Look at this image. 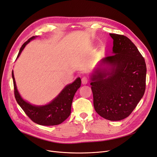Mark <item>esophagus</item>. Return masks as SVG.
<instances>
[{"label":"esophagus","mask_w":157,"mask_h":157,"mask_svg":"<svg viewBox=\"0 0 157 157\" xmlns=\"http://www.w3.org/2000/svg\"><path fill=\"white\" fill-rule=\"evenodd\" d=\"M89 82V78L88 77H86V76H84L82 78V84H87Z\"/></svg>","instance_id":"esophagus-1"}]
</instances>
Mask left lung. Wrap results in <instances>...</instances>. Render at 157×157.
<instances>
[{
	"label": "left lung",
	"mask_w": 157,
	"mask_h": 157,
	"mask_svg": "<svg viewBox=\"0 0 157 157\" xmlns=\"http://www.w3.org/2000/svg\"><path fill=\"white\" fill-rule=\"evenodd\" d=\"M109 35L114 54L103 58L100 65L112 66L111 72L97 68L90 85L96 113L107 120L117 121L129 116L143 97L147 68L144 58L128 37Z\"/></svg>",
	"instance_id": "obj_1"
}]
</instances>
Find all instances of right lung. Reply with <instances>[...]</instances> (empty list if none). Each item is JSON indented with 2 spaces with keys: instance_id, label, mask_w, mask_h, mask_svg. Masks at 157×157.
I'll use <instances>...</instances> for the list:
<instances>
[{
  "instance_id": "obj_1",
  "label": "right lung",
  "mask_w": 157,
  "mask_h": 157,
  "mask_svg": "<svg viewBox=\"0 0 157 157\" xmlns=\"http://www.w3.org/2000/svg\"><path fill=\"white\" fill-rule=\"evenodd\" d=\"M35 38V36L31 37L21 46L17 58L20 55L28 42ZM12 75L16 100L32 121L42 126H54L61 124L69 117L75 94L81 85V80L80 78H77L72 84L65 86L58 96L50 103L44 106L38 107L31 105L21 98L16 88L13 71Z\"/></svg>"
}]
</instances>
